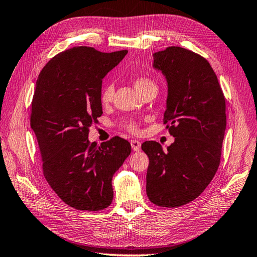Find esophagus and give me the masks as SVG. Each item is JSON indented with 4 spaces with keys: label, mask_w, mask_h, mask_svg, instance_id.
<instances>
[{
    "label": "esophagus",
    "mask_w": 257,
    "mask_h": 257,
    "mask_svg": "<svg viewBox=\"0 0 257 257\" xmlns=\"http://www.w3.org/2000/svg\"><path fill=\"white\" fill-rule=\"evenodd\" d=\"M130 144H131V148H133V150H134L135 152H139V151L141 150V142H140V141H138V140H131Z\"/></svg>",
    "instance_id": "esophagus-1"
}]
</instances>
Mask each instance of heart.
Segmentation results:
<instances>
[{
    "mask_svg": "<svg viewBox=\"0 0 257 257\" xmlns=\"http://www.w3.org/2000/svg\"><path fill=\"white\" fill-rule=\"evenodd\" d=\"M156 86L155 83L153 82V80L149 77L146 76H139L136 78L135 80V87L136 89L138 90L139 93L143 92L145 89H148L150 87H154ZM114 97V86L113 84L108 83L105 84L102 88L101 93H100V101L101 103L103 105L109 104L113 100ZM118 126L124 130L129 131V133H133V134H138L139 133V122L135 119V118H131V117H126V118H122Z\"/></svg>",
    "mask_w": 257,
    "mask_h": 257,
    "instance_id": "b5f03b06",
    "label": "heart"
}]
</instances>
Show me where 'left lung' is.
<instances>
[{
  "label": "left lung",
  "mask_w": 257,
  "mask_h": 257,
  "mask_svg": "<svg viewBox=\"0 0 257 257\" xmlns=\"http://www.w3.org/2000/svg\"><path fill=\"white\" fill-rule=\"evenodd\" d=\"M168 82L164 123L174 142L164 152L146 141V194L159 207L177 208L199 196L217 171L226 129L225 96L206 58L178 46L154 54Z\"/></svg>",
  "instance_id": "1"
}]
</instances>
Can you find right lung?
<instances>
[{
  "label": "right lung",
  "mask_w": 257,
  "mask_h": 257,
  "mask_svg": "<svg viewBox=\"0 0 257 257\" xmlns=\"http://www.w3.org/2000/svg\"><path fill=\"white\" fill-rule=\"evenodd\" d=\"M127 53L73 47L47 62L36 80L30 124L44 177L76 210L99 211L112 203V178L131 153L119 137L101 145L88 140L89 127L102 115V78Z\"/></svg>",
  "instance_id": "obj_1"
}]
</instances>
